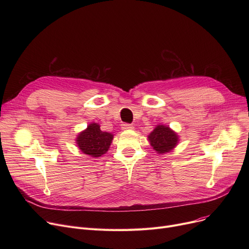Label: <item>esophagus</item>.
<instances>
[{
  "label": "esophagus",
  "mask_w": 249,
  "mask_h": 249,
  "mask_svg": "<svg viewBox=\"0 0 249 249\" xmlns=\"http://www.w3.org/2000/svg\"><path fill=\"white\" fill-rule=\"evenodd\" d=\"M122 129H123V130H132V129H134V127H133V125H131V124L124 123V124H122Z\"/></svg>",
  "instance_id": "obj_1"
}]
</instances>
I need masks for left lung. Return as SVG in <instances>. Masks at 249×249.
<instances>
[{
  "label": "left lung",
  "mask_w": 249,
  "mask_h": 249,
  "mask_svg": "<svg viewBox=\"0 0 249 249\" xmlns=\"http://www.w3.org/2000/svg\"><path fill=\"white\" fill-rule=\"evenodd\" d=\"M148 140L154 150L159 153H165L171 151L177 145L178 138L171 128L159 125L149 134Z\"/></svg>",
  "instance_id": "obj_1"
}]
</instances>
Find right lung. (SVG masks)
Here are the masks:
<instances>
[{"label": "right lung", "mask_w": 249, "mask_h": 249, "mask_svg": "<svg viewBox=\"0 0 249 249\" xmlns=\"http://www.w3.org/2000/svg\"><path fill=\"white\" fill-rule=\"evenodd\" d=\"M112 140L113 135L111 133L103 132L99 124L91 123L85 131L78 134L76 144L85 154L100 158L108 151Z\"/></svg>", "instance_id": "right-lung-1"}]
</instances>
